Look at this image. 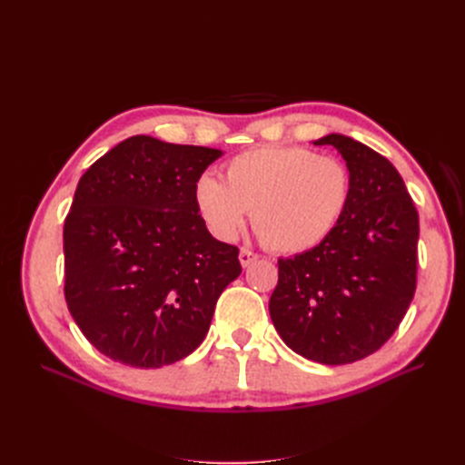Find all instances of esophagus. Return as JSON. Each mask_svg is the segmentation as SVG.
<instances>
[{
  "mask_svg": "<svg viewBox=\"0 0 465 465\" xmlns=\"http://www.w3.org/2000/svg\"><path fill=\"white\" fill-rule=\"evenodd\" d=\"M238 260H241L242 267H248L250 263H254L258 260V254H256V252L248 250V248H241V254H238Z\"/></svg>",
  "mask_w": 465,
  "mask_h": 465,
  "instance_id": "esophagus-1",
  "label": "esophagus"
}]
</instances>
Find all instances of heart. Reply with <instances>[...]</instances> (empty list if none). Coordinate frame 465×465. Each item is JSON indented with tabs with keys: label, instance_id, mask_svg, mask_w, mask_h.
I'll return each instance as SVG.
<instances>
[{
	"label": "heart",
	"instance_id": "b5f03b06",
	"mask_svg": "<svg viewBox=\"0 0 465 465\" xmlns=\"http://www.w3.org/2000/svg\"><path fill=\"white\" fill-rule=\"evenodd\" d=\"M224 184L195 180L193 200L219 241H234L248 211L262 242L279 254H301L337 229L353 198L349 166L306 147H258L224 164Z\"/></svg>",
	"mask_w": 465,
	"mask_h": 465
}]
</instances>
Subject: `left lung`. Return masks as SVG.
I'll return each mask as SVG.
<instances>
[{
  "mask_svg": "<svg viewBox=\"0 0 465 465\" xmlns=\"http://www.w3.org/2000/svg\"><path fill=\"white\" fill-rule=\"evenodd\" d=\"M314 145L341 153L353 198L326 241L279 258L270 314L294 353L347 364L382 347L413 301L419 215L403 178L382 154L341 134Z\"/></svg>",
  "mask_w": 465,
  "mask_h": 465,
  "instance_id": "left-lung-1",
  "label": "left lung"
}]
</instances>
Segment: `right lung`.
<instances>
[{"mask_svg":"<svg viewBox=\"0 0 465 465\" xmlns=\"http://www.w3.org/2000/svg\"><path fill=\"white\" fill-rule=\"evenodd\" d=\"M219 149L124 139L81 176L64 224L65 302L103 355L137 369L188 357L241 275L211 236L193 186Z\"/></svg>","mask_w":465,"mask_h":465,"instance_id":"1","label":"right lung"}]
</instances>
